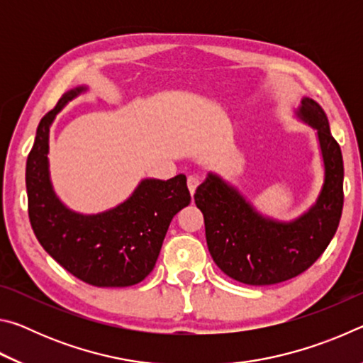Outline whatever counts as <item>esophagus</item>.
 <instances>
[{"label":"esophagus","mask_w":363,"mask_h":363,"mask_svg":"<svg viewBox=\"0 0 363 363\" xmlns=\"http://www.w3.org/2000/svg\"><path fill=\"white\" fill-rule=\"evenodd\" d=\"M199 184H200V179H199V176H189V179H187V187H189V190H190V194H195V189L199 187Z\"/></svg>","instance_id":"esophagus-1"}]
</instances>
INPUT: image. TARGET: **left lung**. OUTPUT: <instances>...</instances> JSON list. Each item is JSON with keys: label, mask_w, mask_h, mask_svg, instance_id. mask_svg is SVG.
<instances>
[{"label": "left lung", "mask_w": 363, "mask_h": 363, "mask_svg": "<svg viewBox=\"0 0 363 363\" xmlns=\"http://www.w3.org/2000/svg\"><path fill=\"white\" fill-rule=\"evenodd\" d=\"M298 118L317 130L325 179L315 203L294 220L262 216L225 182L210 173L196 187L195 205L203 213L213 261L230 279L247 285H274L309 269L336 233L342 213L344 167L340 144L330 133L323 108L303 97Z\"/></svg>", "instance_id": "left-lung-1"}]
</instances>
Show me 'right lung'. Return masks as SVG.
<instances>
[{"mask_svg":"<svg viewBox=\"0 0 363 363\" xmlns=\"http://www.w3.org/2000/svg\"><path fill=\"white\" fill-rule=\"evenodd\" d=\"M84 91L88 86L67 91L36 130L26 169L30 224L46 253L77 279L94 286H131L155 267L171 219L190 203L187 179H143L130 199L104 213L67 208L49 176V128Z\"/></svg>","mask_w":363,"mask_h":363,"instance_id":"right-lung-1","label":"right lung"}]
</instances>
